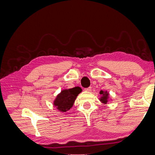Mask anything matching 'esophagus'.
I'll list each match as a JSON object with an SVG mask.
<instances>
[{
  "mask_svg": "<svg viewBox=\"0 0 155 155\" xmlns=\"http://www.w3.org/2000/svg\"><path fill=\"white\" fill-rule=\"evenodd\" d=\"M91 89H92V87H89L88 88H85V91H87V92H90V91H91Z\"/></svg>",
  "mask_w": 155,
  "mask_h": 155,
  "instance_id": "obj_1",
  "label": "esophagus"
}]
</instances>
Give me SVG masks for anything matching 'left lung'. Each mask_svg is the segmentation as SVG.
<instances>
[{
    "label": "left lung",
    "instance_id": "obj_1",
    "mask_svg": "<svg viewBox=\"0 0 155 155\" xmlns=\"http://www.w3.org/2000/svg\"><path fill=\"white\" fill-rule=\"evenodd\" d=\"M100 94L101 95V98H100V100L101 101V103H103V104H107V103L108 101V98H109V93L107 91L104 92L103 91H101Z\"/></svg>",
    "mask_w": 155,
    "mask_h": 155
}]
</instances>
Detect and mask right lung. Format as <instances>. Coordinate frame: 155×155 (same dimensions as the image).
Masks as SVG:
<instances>
[{"mask_svg":"<svg viewBox=\"0 0 155 155\" xmlns=\"http://www.w3.org/2000/svg\"><path fill=\"white\" fill-rule=\"evenodd\" d=\"M81 91L82 89L79 87L62 91L54 100V106L59 111L66 112L72 107L76 97Z\"/></svg>","mask_w":155,"mask_h":155,"instance_id":"right-lung-1","label":"right lung"}]
</instances>
